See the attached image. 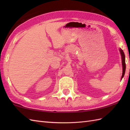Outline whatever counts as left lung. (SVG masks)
Masks as SVG:
<instances>
[{"instance_id": "1", "label": "left lung", "mask_w": 130, "mask_h": 130, "mask_svg": "<svg viewBox=\"0 0 130 130\" xmlns=\"http://www.w3.org/2000/svg\"><path fill=\"white\" fill-rule=\"evenodd\" d=\"M120 53L121 55V57H122V68H123V71H122V77H121V79L123 78V77L125 75V70H126V63H125V54L123 51L122 50H121L120 48Z\"/></svg>"}]
</instances>
